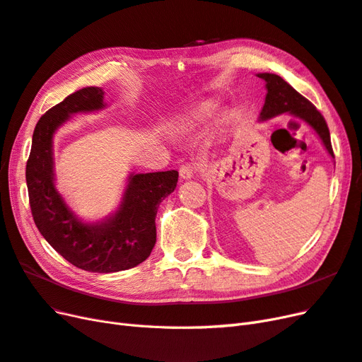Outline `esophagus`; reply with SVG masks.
<instances>
[{"label":"esophagus","mask_w":362,"mask_h":362,"mask_svg":"<svg viewBox=\"0 0 362 362\" xmlns=\"http://www.w3.org/2000/svg\"><path fill=\"white\" fill-rule=\"evenodd\" d=\"M196 173V166L194 164H182L180 168V177L182 180H192Z\"/></svg>","instance_id":"obj_1"}]
</instances>
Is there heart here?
Segmentation results:
<instances>
[{"label":"heart","instance_id":"heart-1","mask_svg":"<svg viewBox=\"0 0 362 362\" xmlns=\"http://www.w3.org/2000/svg\"><path fill=\"white\" fill-rule=\"evenodd\" d=\"M211 113V107H208V105H205V107H201L199 110H196L190 117H187V120H185L184 122V127H190V125H193L196 120H201V119H204V117H206L208 115Z\"/></svg>","mask_w":362,"mask_h":362}]
</instances>
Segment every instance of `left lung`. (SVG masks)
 Instances as JSON below:
<instances>
[{"instance_id": "8db88e82", "label": "left lung", "mask_w": 362, "mask_h": 362, "mask_svg": "<svg viewBox=\"0 0 362 362\" xmlns=\"http://www.w3.org/2000/svg\"><path fill=\"white\" fill-rule=\"evenodd\" d=\"M257 76L266 81L267 90L264 105H262L259 113L261 122L286 113L299 117L315 131L317 136L320 137L323 146L326 148L327 154L334 158L329 128H327L326 120L320 115V112L306 98H303L299 92H296L286 80H282L279 75L264 72L257 74Z\"/></svg>"}]
</instances>
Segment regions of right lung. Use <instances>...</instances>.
I'll return each mask as SVG.
<instances>
[{"instance_id":"obj_1","label":"right lung","mask_w":362,"mask_h":362,"mask_svg":"<svg viewBox=\"0 0 362 362\" xmlns=\"http://www.w3.org/2000/svg\"><path fill=\"white\" fill-rule=\"evenodd\" d=\"M101 87H84L43 115L35 128L25 180L31 214L43 238L75 267L113 273L139 266L156 245L160 202L178 182V172L129 173L117 210L100 222H84L56 187L54 134L76 113L105 108Z\"/></svg>"}]
</instances>
